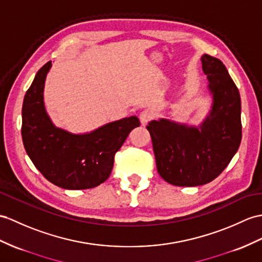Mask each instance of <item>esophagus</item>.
I'll list each match as a JSON object with an SVG mask.
<instances>
[{
    "label": "esophagus",
    "instance_id": "obj_1",
    "mask_svg": "<svg viewBox=\"0 0 262 262\" xmlns=\"http://www.w3.org/2000/svg\"><path fill=\"white\" fill-rule=\"evenodd\" d=\"M139 118H140V121H141V123L145 125L146 123L150 122L153 118H155V113H153V111L151 110H144L140 113Z\"/></svg>",
    "mask_w": 262,
    "mask_h": 262
}]
</instances>
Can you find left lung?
<instances>
[{
    "instance_id": "left-lung-1",
    "label": "left lung",
    "mask_w": 262,
    "mask_h": 262,
    "mask_svg": "<svg viewBox=\"0 0 262 262\" xmlns=\"http://www.w3.org/2000/svg\"><path fill=\"white\" fill-rule=\"evenodd\" d=\"M202 70L212 94L209 116L199 127L168 119L146 125L157 169L164 181L178 187L202 186L226 169L241 142V100L225 64L203 54Z\"/></svg>"
}]
</instances>
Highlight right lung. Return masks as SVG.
<instances>
[{
  "label": "right lung",
  "mask_w": 262,
  "mask_h": 262,
  "mask_svg": "<svg viewBox=\"0 0 262 262\" xmlns=\"http://www.w3.org/2000/svg\"><path fill=\"white\" fill-rule=\"evenodd\" d=\"M51 61L37 71L22 106V139L35 168L55 186L69 190L98 187L110 177L114 156L140 125L136 116L104 124L84 135L56 127L46 111L44 82Z\"/></svg>",
  "instance_id": "right-lung-1"
}]
</instances>
